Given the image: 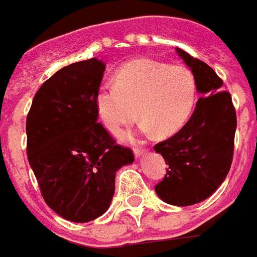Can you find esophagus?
I'll list each match as a JSON object with an SVG mask.
<instances>
[{"label":"esophagus","instance_id":"34e87169","mask_svg":"<svg viewBox=\"0 0 257 257\" xmlns=\"http://www.w3.org/2000/svg\"><path fill=\"white\" fill-rule=\"evenodd\" d=\"M147 152V149H144V148H136L134 149V155H136V157L141 156V155H144Z\"/></svg>","mask_w":257,"mask_h":257}]
</instances>
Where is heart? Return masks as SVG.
<instances>
[{
    "instance_id": "obj_1",
    "label": "heart",
    "mask_w": 257,
    "mask_h": 257,
    "mask_svg": "<svg viewBox=\"0 0 257 257\" xmlns=\"http://www.w3.org/2000/svg\"><path fill=\"white\" fill-rule=\"evenodd\" d=\"M197 80L185 65H168L151 59L128 61L116 71L115 86L102 85L95 94L101 123L120 136L138 117L142 131L170 137L192 115Z\"/></svg>"
}]
</instances>
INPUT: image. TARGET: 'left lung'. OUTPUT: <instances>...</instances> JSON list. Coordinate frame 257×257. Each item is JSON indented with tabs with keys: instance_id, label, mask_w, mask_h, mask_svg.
Segmentation results:
<instances>
[{
	"instance_id": "left-lung-1",
	"label": "left lung",
	"mask_w": 257,
	"mask_h": 257,
	"mask_svg": "<svg viewBox=\"0 0 257 257\" xmlns=\"http://www.w3.org/2000/svg\"><path fill=\"white\" fill-rule=\"evenodd\" d=\"M197 80L198 98L188 123L155 145L168 164L155 186L157 196L171 205L186 207L204 201L227 177L234 153L237 115L231 95L220 90L223 80L201 60L177 48Z\"/></svg>"
}]
</instances>
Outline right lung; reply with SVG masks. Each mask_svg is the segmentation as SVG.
Returning <instances> with one entry per match:
<instances>
[{
	"label": "right lung",
	"mask_w": 257,
	"mask_h": 257,
	"mask_svg": "<svg viewBox=\"0 0 257 257\" xmlns=\"http://www.w3.org/2000/svg\"><path fill=\"white\" fill-rule=\"evenodd\" d=\"M105 64L67 65L39 87L27 115V157L39 190L61 218L85 223L101 216L115 193L116 171L134 162L98 123L95 94Z\"/></svg>",
	"instance_id": "add662e5"
}]
</instances>
